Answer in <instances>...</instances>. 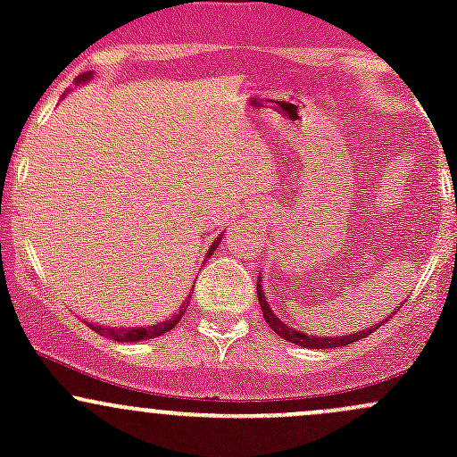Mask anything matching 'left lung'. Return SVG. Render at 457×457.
Here are the masks:
<instances>
[{
  "instance_id": "left-lung-1",
  "label": "left lung",
  "mask_w": 457,
  "mask_h": 457,
  "mask_svg": "<svg viewBox=\"0 0 457 457\" xmlns=\"http://www.w3.org/2000/svg\"><path fill=\"white\" fill-rule=\"evenodd\" d=\"M256 296H258V303H261V312H262V318H265L267 325H270L271 329L280 336V338L289 340V343L298 345V347H310V349L347 347V345L358 343V340L365 338V336L373 334V329H376V327H371V329H362V331H356V334H347V336H307V334H303V331L294 329V327L285 325V322L280 320L274 312H271L270 303H267V298H265V292H262L261 276H258V283H256ZM382 322H385V318H382ZM382 322H378V327H380Z\"/></svg>"
}]
</instances>
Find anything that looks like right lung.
Segmentation results:
<instances>
[{"instance_id": "1", "label": "right lung", "mask_w": 457, "mask_h": 457, "mask_svg": "<svg viewBox=\"0 0 457 457\" xmlns=\"http://www.w3.org/2000/svg\"><path fill=\"white\" fill-rule=\"evenodd\" d=\"M92 79V72H84V75H79L75 79V84H87V81ZM220 238H223V234H220L219 238H216L214 243H212L210 252H207V258L212 256V252L219 247ZM187 305H190V296H187V301L183 303L181 310H179L177 316L168 318V320L163 322H156V325H147V327H105V325H90L92 329L96 331L99 336H104V338H112V340H119V343H139V340H150V338H159V336H163L165 331L174 329V325H177L179 320L183 318V312L187 310Z\"/></svg>"}]
</instances>
